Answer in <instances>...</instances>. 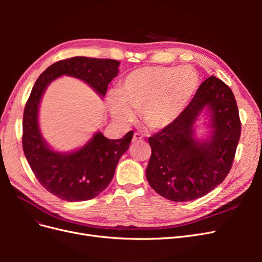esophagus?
Instances as JSON below:
<instances>
[{
  "label": "esophagus",
  "instance_id": "esophagus-1",
  "mask_svg": "<svg viewBox=\"0 0 262 262\" xmlns=\"http://www.w3.org/2000/svg\"><path fill=\"white\" fill-rule=\"evenodd\" d=\"M143 140V138H142V136L140 133H134L133 134V138H132V142H140Z\"/></svg>",
  "mask_w": 262,
  "mask_h": 262
}]
</instances>
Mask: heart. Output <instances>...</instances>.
I'll return each mask as SVG.
<instances>
[{"label": "heart", "mask_w": 262, "mask_h": 262, "mask_svg": "<svg viewBox=\"0 0 262 262\" xmlns=\"http://www.w3.org/2000/svg\"><path fill=\"white\" fill-rule=\"evenodd\" d=\"M199 86V75L191 67H143L120 82L118 92L108 94L107 107L119 123H129L134 110L149 130L171 125L185 112Z\"/></svg>", "instance_id": "b5f03b06"}]
</instances>
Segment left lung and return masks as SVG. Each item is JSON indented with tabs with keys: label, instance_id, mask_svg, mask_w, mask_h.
<instances>
[{
	"label": "left lung",
	"instance_id": "1",
	"mask_svg": "<svg viewBox=\"0 0 262 262\" xmlns=\"http://www.w3.org/2000/svg\"><path fill=\"white\" fill-rule=\"evenodd\" d=\"M203 116L209 136L199 138L195 122ZM241 138L234 94L215 76L198 89L185 112L171 125L148 138L152 148L146 179L170 201L201 198L222 184L231 170Z\"/></svg>",
	"mask_w": 262,
	"mask_h": 262
}]
</instances>
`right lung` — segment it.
<instances>
[{"label":"right lung","mask_w":262,"mask_h":262,"mask_svg":"<svg viewBox=\"0 0 262 262\" xmlns=\"http://www.w3.org/2000/svg\"><path fill=\"white\" fill-rule=\"evenodd\" d=\"M113 59L74 57L53 63L36 81L23 117V149L40 185L62 200L86 201L97 196L112 181L119 160L129 148L133 132L109 140L100 131L72 152H58L43 139L39 126L41 98L54 80L67 75L78 78L104 97L108 84L119 73Z\"/></svg>","instance_id":"obj_1"}]
</instances>
